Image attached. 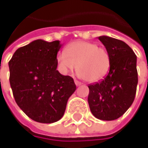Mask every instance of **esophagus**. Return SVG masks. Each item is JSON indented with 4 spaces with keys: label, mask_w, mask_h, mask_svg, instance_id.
Returning a JSON list of instances; mask_svg holds the SVG:
<instances>
[{
    "label": "esophagus",
    "mask_w": 148,
    "mask_h": 148,
    "mask_svg": "<svg viewBox=\"0 0 148 148\" xmlns=\"http://www.w3.org/2000/svg\"><path fill=\"white\" fill-rule=\"evenodd\" d=\"M75 84H76L77 86H80L82 85V82H79V81H77V80H75Z\"/></svg>",
    "instance_id": "obj_1"
}]
</instances>
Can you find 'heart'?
<instances>
[{"label":"heart","instance_id":"heart-1","mask_svg":"<svg viewBox=\"0 0 148 148\" xmlns=\"http://www.w3.org/2000/svg\"><path fill=\"white\" fill-rule=\"evenodd\" d=\"M57 62L65 72L74 69L77 65L79 77L89 82H95L108 74L111 58L109 52L97 43L77 41L68 44L65 52L58 54Z\"/></svg>","mask_w":148,"mask_h":148}]
</instances>
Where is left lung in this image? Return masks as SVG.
I'll return each mask as SVG.
<instances>
[{
	"label": "left lung",
	"mask_w": 148,
	"mask_h": 148,
	"mask_svg": "<svg viewBox=\"0 0 148 148\" xmlns=\"http://www.w3.org/2000/svg\"><path fill=\"white\" fill-rule=\"evenodd\" d=\"M98 38L110 55V68L104 79L88 86V103L95 118L110 121L122 116L134 102L138 81L137 56L123 41Z\"/></svg>",
	"instance_id": "1"
}]
</instances>
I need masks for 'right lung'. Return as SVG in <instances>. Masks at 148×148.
Masks as SVG:
<instances>
[{
  "label": "right lung",
  "instance_id": "1",
  "mask_svg": "<svg viewBox=\"0 0 148 148\" xmlns=\"http://www.w3.org/2000/svg\"><path fill=\"white\" fill-rule=\"evenodd\" d=\"M59 40L37 39L14 52L9 62L10 84L16 104L31 119L58 121L76 90L73 78L57 70Z\"/></svg>",
  "mask_w": 148,
  "mask_h": 148
}]
</instances>
